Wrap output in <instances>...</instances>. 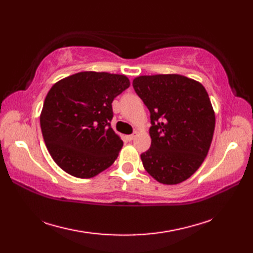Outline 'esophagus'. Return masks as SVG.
Segmentation results:
<instances>
[{
    "label": "esophagus",
    "mask_w": 253,
    "mask_h": 253,
    "mask_svg": "<svg viewBox=\"0 0 253 253\" xmlns=\"http://www.w3.org/2000/svg\"><path fill=\"white\" fill-rule=\"evenodd\" d=\"M135 137H136V135H135V133H132V135H129V136H127V139H128V140H129V141H132V140H133V139H135Z\"/></svg>",
    "instance_id": "1"
}]
</instances>
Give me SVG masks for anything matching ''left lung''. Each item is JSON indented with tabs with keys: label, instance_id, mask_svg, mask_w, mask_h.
Returning a JSON list of instances; mask_svg holds the SVG:
<instances>
[{
	"label": "left lung",
	"instance_id": "left-lung-1",
	"mask_svg": "<svg viewBox=\"0 0 253 253\" xmlns=\"http://www.w3.org/2000/svg\"><path fill=\"white\" fill-rule=\"evenodd\" d=\"M132 87L151 120V147L140 155L144 169L165 185L188 179L208 155L215 127L207 90L175 74L137 77Z\"/></svg>",
	"mask_w": 253,
	"mask_h": 253
}]
</instances>
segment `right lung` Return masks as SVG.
I'll list each match as a JSON object with an SVG mask.
<instances>
[{"instance_id":"obj_1","label":"right lung","mask_w":253,"mask_h":253,"mask_svg":"<svg viewBox=\"0 0 253 253\" xmlns=\"http://www.w3.org/2000/svg\"><path fill=\"white\" fill-rule=\"evenodd\" d=\"M124 75L83 72L53 84L40 116L52 159L69 175L91 178L114 163L123 147L111 127L112 102L129 87Z\"/></svg>"}]
</instances>
